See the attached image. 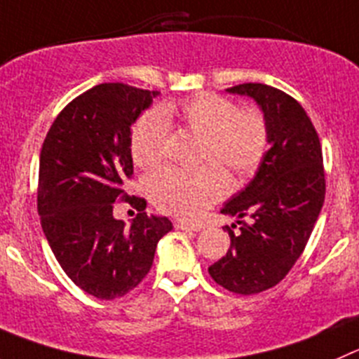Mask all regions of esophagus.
<instances>
[{
    "label": "esophagus",
    "mask_w": 359,
    "mask_h": 359,
    "mask_svg": "<svg viewBox=\"0 0 359 359\" xmlns=\"http://www.w3.org/2000/svg\"><path fill=\"white\" fill-rule=\"evenodd\" d=\"M174 227L182 229V231H201L203 225L194 224V222H187V220H176L174 222Z\"/></svg>",
    "instance_id": "esophagus-1"
}]
</instances>
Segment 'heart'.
Masks as SVG:
<instances>
[{
  "instance_id": "obj_1",
  "label": "heart",
  "mask_w": 359,
  "mask_h": 359,
  "mask_svg": "<svg viewBox=\"0 0 359 359\" xmlns=\"http://www.w3.org/2000/svg\"><path fill=\"white\" fill-rule=\"evenodd\" d=\"M182 123L201 135L197 169L165 167L151 174L146 190L158 210L182 218H196L227 194L229 176L247 177L261 165L269 144V125L257 107H240L231 98L199 93L180 104H165L148 112L135 125L130 151L135 165L151 170L163 162L167 121Z\"/></svg>"
}]
</instances>
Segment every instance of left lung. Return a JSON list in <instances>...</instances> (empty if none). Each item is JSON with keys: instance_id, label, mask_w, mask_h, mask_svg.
<instances>
[{"instance_id": "left-lung-1", "label": "left lung", "mask_w": 359, "mask_h": 359, "mask_svg": "<svg viewBox=\"0 0 359 359\" xmlns=\"http://www.w3.org/2000/svg\"><path fill=\"white\" fill-rule=\"evenodd\" d=\"M257 102L269 125V144L254 180L222 208L238 218L225 225L231 247L208 268L211 278L236 294L271 289L305 250L324 203L323 149L305 109L284 91L261 83L229 88ZM248 216L250 222H245Z\"/></svg>"}]
</instances>
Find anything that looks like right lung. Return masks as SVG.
<instances>
[{"instance_id": "obj_1", "label": "right lung", "mask_w": 359, "mask_h": 359, "mask_svg": "<svg viewBox=\"0 0 359 359\" xmlns=\"http://www.w3.org/2000/svg\"><path fill=\"white\" fill-rule=\"evenodd\" d=\"M158 91L104 83L57 114L40 151L39 206L54 257L77 287L100 299L121 298L151 269L169 218L146 215V201L128 196L134 174L132 126ZM125 200L140 211L130 228L111 217Z\"/></svg>"}]
</instances>
